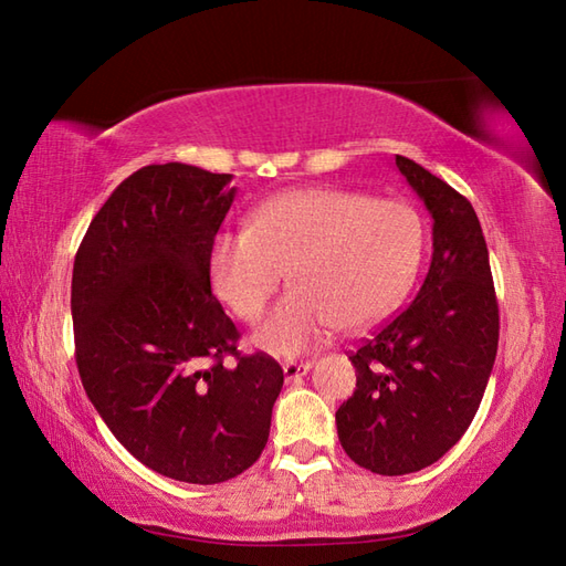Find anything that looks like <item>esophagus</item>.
<instances>
[{
  "instance_id": "34e87169",
  "label": "esophagus",
  "mask_w": 566,
  "mask_h": 566,
  "mask_svg": "<svg viewBox=\"0 0 566 566\" xmlns=\"http://www.w3.org/2000/svg\"><path fill=\"white\" fill-rule=\"evenodd\" d=\"M308 369H311V363H286L284 365V379L294 381L298 377H304Z\"/></svg>"
}]
</instances>
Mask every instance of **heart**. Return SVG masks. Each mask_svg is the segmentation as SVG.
I'll use <instances>...</instances> for the list:
<instances>
[{
	"instance_id": "1",
	"label": "heart",
	"mask_w": 566,
	"mask_h": 566,
	"mask_svg": "<svg viewBox=\"0 0 566 566\" xmlns=\"http://www.w3.org/2000/svg\"><path fill=\"white\" fill-rule=\"evenodd\" d=\"M423 221L401 199L353 189L306 187L274 195L250 228L223 231L211 245L216 296L258 323L284 270L294 284L255 333V345L294 357L331 331H359L389 316L416 280Z\"/></svg>"
}]
</instances>
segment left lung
Wrapping results in <instances>:
<instances>
[{"label":"left lung","mask_w":566,"mask_h":566,"mask_svg":"<svg viewBox=\"0 0 566 566\" xmlns=\"http://www.w3.org/2000/svg\"><path fill=\"white\" fill-rule=\"evenodd\" d=\"M396 167L432 216V260L416 298L350 355L357 389L338 411L347 457L375 474L418 472L472 423L499 350V304L476 213L426 167Z\"/></svg>","instance_id":"obj_1"}]
</instances>
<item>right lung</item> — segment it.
I'll list each match as a JSON object with an SVG mask.
<instances>
[{
    "instance_id": "obj_1",
    "label": "right lung",
    "mask_w": 566,
    "mask_h": 566,
    "mask_svg": "<svg viewBox=\"0 0 566 566\" xmlns=\"http://www.w3.org/2000/svg\"><path fill=\"white\" fill-rule=\"evenodd\" d=\"M231 179L140 167L94 216L72 268L84 391L138 462L187 484H221L258 462L284 384L276 359L235 350L240 333L211 294Z\"/></svg>"
}]
</instances>
